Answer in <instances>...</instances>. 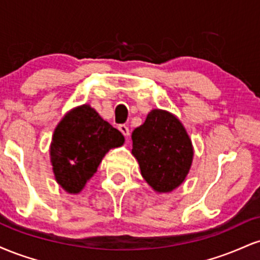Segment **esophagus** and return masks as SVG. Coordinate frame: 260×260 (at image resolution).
I'll return each instance as SVG.
<instances>
[{
  "instance_id": "1",
  "label": "esophagus",
  "mask_w": 260,
  "mask_h": 260,
  "mask_svg": "<svg viewBox=\"0 0 260 260\" xmlns=\"http://www.w3.org/2000/svg\"><path fill=\"white\" fill-rule=\"evenodd\" d=\"M118 129L121 131V133L123 134L124 137L129 136V129H128V127L126 126V124H120V126H118Z\"/></svg>"
}]
</instances>
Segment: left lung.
Returning <instances> with one entry per match:
<instances>
[{"label": "left lung", "mask_w": 260, "mask_h": 260, "mask_svg": "<svg viewBox=\"0 0 260 260\" xmlns=\"http://www.w3.org/2000/svg\"><path fill=\"white\" fill-rule=\"evenodd\" d=\"M132 154L155 192L169 193L184 181L193 160V145L176 116L155 109L132 133Z\"/></svg>", "instance_id": "left-lung-1"}]
</instances>
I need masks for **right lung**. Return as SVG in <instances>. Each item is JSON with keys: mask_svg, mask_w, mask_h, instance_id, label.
<instances>
[{"mask_svg": "<svg viewBox=\"0 0 260 260\" xmlns=\"http://www.w3.org/2000/svg\"><path fill=\"white\" fill-rule=\"evenodd\" d=\"M123 143L120 131L89 105L71 110L55 128L50 145L56 181L66 192L79 193L107 151Z\"/></svg>", "mask_w": 260, "mask_h": 260, "instance_id": "obj_1", "label": "right lung"}]
</instances>
